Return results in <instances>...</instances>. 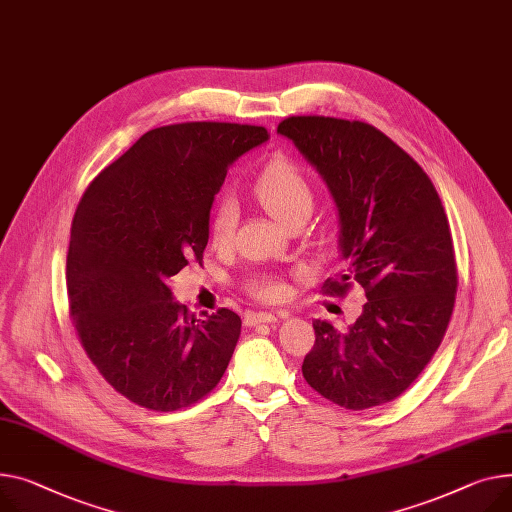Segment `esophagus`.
<instances>
[{"label": "esophagus", "mask_w": 512, "mask_h": 512, "mask_svg": "<svg viewBox=\"0 0 512 512\" xmlns=\"http://www.w3.org/2000/svg\"><path fill=\"white\" fill-rule=\"evenodd\" d=\"M284 317V315H282ZM278 317L274 313H247L245 315V325L247 327H255V325H261V323H274Z\"/></svg>", "instance_id": "obj_1"}]
</instances>
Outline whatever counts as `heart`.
<instances>
[{
  "instance_id": "1",
  "label": "heart",
  "mask_w": 512,
  "mask_h": 512,
  "mask_svg": "<svg viewBox=\"0 0 512 512\" xmlns=\"http://www.w3.org/2000/svg\"><path fill=\"white\" fill-rule=\"evenodd\" d=\"M253 195L284 228L306 222L315 208V193L309 179L304 177L294 162L286 158L269 162L261 170L253 183ZM236 220V201L226 195L218 201L210 224V234L216 247H226L232 243ZM243 288L249 296L259 300H276L286 292L284 280L271 274L251 276Z\"/></svg>"
}]
</instances>
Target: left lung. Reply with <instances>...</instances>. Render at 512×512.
<instances>
[{"label": "left lung", "mask_w": 512, "mask_h": 512, "mask_svg": "<svg viewBox=\"0 0 512 512\" xmlns=\"http://www.w3.org/2000/svg\"><path fill=\"white\" fill-rule=\"evenodd\" d=\"M278 133L323 177L337 206L346 269L323 284L368 302L346 333L315 319L302 377L346 410L399 397L438 350L449 327L457 263L442 201L422 170L383 131L335 117H288Z\"/></svg>", "instance_id": "obj_1"}]
</instances>
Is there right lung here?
Returning <instances> with one entry per match:
<instances>
[{
	"mask_svg": "<svg viewBox=\"0 0 512 512\" xmlns=\"http://www.w3.org/2000/svg\"><path fill=\"white\" fill-rule=\"evenodd\" d=\"M269 138L265 127L193 121L156 127L82 195L65 282L80 344L105 381L135 405L177 412L222 379L241 317L195 319L168 278L210 238L228 166Z\"/></svg>",
	"mask_w": 512,
	"mask_h": 512,
	"instance_id": "1",
	"label": "right lung"
}]
</instances>
